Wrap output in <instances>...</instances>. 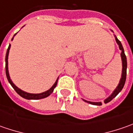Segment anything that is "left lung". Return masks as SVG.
I'll use <instances>...</instances> for the list:
<instances>
[{"label": "left lung", "instance_id": "8db88e82", "mask_svg": "<svg viewBox=\"0 0 133 133\" xmlns=\"http://www.w3.org/2000/svg\"><path fill=\"white\" fill-rule=\"evenodd\" d=\"M115 38L117 44H118L119 46V49L121 51V60H122V74H121V78L120 81H119V84L118 85V87L115 88V89L113 91V92L112 93V95H110V96L106 98L104 100V103L107 104L108 102H110V101L113 99L115 98V96L117 95L121 91V89H123L124 86V84H125L126 81V77H127V57H126L125 54H124V48L122 46V44L121 43V41L117 38V37L115 35ZM84 101L85 102H87L89 104H91L93 105H98V106H101L102 105V103L101 102H92V101H86V100L83 99Z\"/></svg>", "mask_w": 133, "mask_h": 133}]
</instances>
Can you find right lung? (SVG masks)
I'll use <instances>...</instances> for the list:
<instances>
[{
    "mask_svg": "<svg viewBox=\"0 0 133 133\" xmlns=\"http://www.w3.org/2000/svg\"><path fill=\"white\" fill-rule=\"evenodd\" d=\"M16 34H15V35ZM14 35V36H15ZM13 40V38H12V41ZM10 46L11 45L9 44V47L7 49V51H6V58H5V61H6V78H7L8 81L9 82V84H11V86L13 87V89H15L16 91V92L18 93L19 95H21L22 98H26V99L28 100H38V99H42V98H46L48 97L49 95L51 94L52 92H53L54 89L55 88L56 85H57V83H58V78L56 80L55 83L54 84L53 86L50 88V89L44 92H42V93H39V94H32V93H28V92H26L23 90H21V89H19L18 87H17L15 85L13 84V82L12 81V80L10 79V77H9V70H8V55H9V49H10Z\"/></svg>",
    "mask_w": 133,
    "mask_h": 133,
    "instance_id": "add662e5",
    "label": "right lung"
}]
</instances>
